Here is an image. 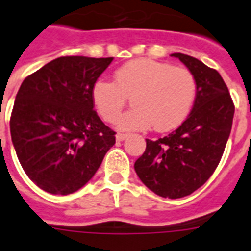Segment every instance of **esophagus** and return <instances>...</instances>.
Segmentation results:
<instances>
[{
    "label": "esophagus",
    "mask_w": 251,
    "mask_h": 251,
    "mask_svg": "<svg viewBox=\"0 0 251 251\" xmlns=\"http://www.w3.org/2000/svg\"><path fill=\"white\" fill-rule=\"evenodd\" d=\"M127 138V134H122V132H119L117 135H116V139L119 140V142H122V140H125Z\"/></svg>",
    "instance_id": "esophagus-1"
}]
</instances>
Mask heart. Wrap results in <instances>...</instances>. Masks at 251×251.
Instances as JSON below:
<instances>
[{
    "label": "heart",
    "instance_id": "b5f03b06",
    "mask_svg": "<svg viewBox=\"0 0 251 251\" xmlns=\"http://www.w3.org/2000/svg\"><path fill=\"white\" fill-rule=\"evenodd\" d=\"M191 71L152 59L126 63L115 73V82L99 79L93 86L94 105L107 122H115L131 99L132 109L117 121L125 131H157L178 127L188 116L196 97Z\"/></svg>",
    "mask_w": 251,
    "mask_h": 251
}]
</instances>
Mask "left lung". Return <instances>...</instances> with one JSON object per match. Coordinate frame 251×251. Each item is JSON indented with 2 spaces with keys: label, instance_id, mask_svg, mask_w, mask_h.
I'll use <instances>...</instances> for the list:
<instances>
[{
  "label": "left lung",
  "instance_id": "obj_1",
  "mask_svg": "<svg viewBox=\"0 0 251 251\" xmlns=\"http://www.w3.org/2000/svg\"><path fill=\"white\" fill-rule=\"evenodd\" d=\"M196 79V99L182 125L157 140L147 139L134 169L148 188L161 197L180 199L206 183L225 152L235 105L227 85L199 59L175 52Z\"/></svg>",
  "mask_w": 251,
  "mask_h": 251
}]
</instances>
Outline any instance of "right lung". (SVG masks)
Returning <instances> with one entry per match:
<instances>
[{"label": "right lung", "instance_id": "right-lung-1", "mask_svg": "<svg viewBox=\"0 0 251 251\" xmlns=\"http://www.w3.org/2000/svg\"><path fill=\"white\" fill-rule=\"evenodd\" d=\"M112 60L56 58L26 77L16 94L11 140L28 178L46 192L82 188L116 143L93 101L94 83Z\"/></svg>", "mask_w": 251, "mask_h": 251}]
</instances>
